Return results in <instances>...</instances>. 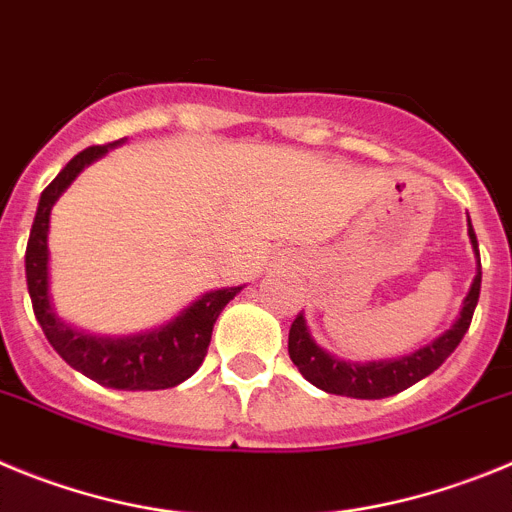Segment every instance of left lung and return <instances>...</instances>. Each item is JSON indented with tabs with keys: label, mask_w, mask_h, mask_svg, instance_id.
I'll return each mask as SVG.
<instances>
[{
	"label": "left lung",
	"mask_w": 512,
	"mask_h": 512,
	"mask_svg": "<svg viewBox=\"0 0 512 512\" xmlns=\"http://www.w3.org/2000/svg\"><path fill=\"white\" fill-rule=\"evenodd\" d=\"M469 242H472V250L477 255V262H480V247H477L472 222H469ZM480 285L482 267L477 265V275H474L472 288H469L467 298H464L459 319L451 324V329L436 336L434 342L416 349V352L405 354V357L380 359V362H344V359L334 357V354H329L326 349H321L316 344V339L308 331L303 313H298L296 321L290 324L288 354L293 359V365L298 367V372L311 385L324 390V393L347 395V398L362 400L388 398V395L411 388L418 380H423V377H428L434 370H439L444 365V359L459 347V342L467 334L469 324H472L474 306L480 301Z\"/></svg>",
	"instance_id": "obj_1"
}]
</instances>
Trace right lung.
Here are the masks:
<instances>
[{"label": "right lung", "instance_id": "right-lung-1", "mask_svg": "<svg viewBox=\"0 0 512 512\" xmlns=\"http://www.w3.org/2000/svg\"><path fill=\"white\" fill-rule=\"evenodd\" d=\"M94 145L86 147L66 168L53 178L48 188L40 193V204L35 211L30 239L25 252V275L30 290L32 311L43 326V334L53 349L66 359L73 370L99 382L104 388L114 390H165L176 388L183 380L199 370L211 342L216 319L222 308L237 296L242 288L209 290L199 301L183 308L176 319L165 326L135 336H91L78 331L58 319L48 293V229L50 209L61 193L73 183L89 163L109 153V147L119 145Z\"/></svg>", "mask_w": 512, "mask_h": 512}]
</instances>
